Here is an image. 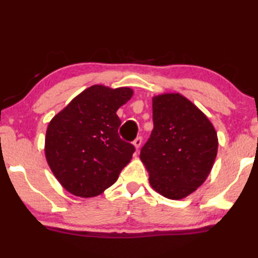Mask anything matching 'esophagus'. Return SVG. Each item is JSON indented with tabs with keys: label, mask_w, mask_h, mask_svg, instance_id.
I'll return each mask as SVG.
<instances>
[{
	"label": "esophagus",
	"mask_w": 258,
	"mask_h": 258,
	"mask_svg": "<svg viewBox=\"0 0 258 258\" xmlns=\"http://www.w3.org/2000/svg\"><path fill=\"white\" fill-rule=\"evenodd\" d=\"M141 143H143V138L141 137H138L136 140L133 141V145H134V147H136V150L138 151L140 148V146H141Z\"/></svg>",
	"instance_id": "obj_1"
}]
</instances>
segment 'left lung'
Instances as JSON below:
<instances>
[{
    "instance_id": "obj_1",
    "label": "left lung",
    "mask_w": 258,
    "mask_h": 258,
    "mask_svg": "<svg viewBox=\"0 0 258 258\" xmlns=\"http://www.w3.org/2000/svg\"><path fill=\"white\" fill-rule=\"evenodd\" d=\"M153 131L140 152L157 193L181 200L208 177L217 154V133L197 105L180 93L154 96Z\"/></svg>"
}]
</instances>
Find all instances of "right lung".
<instances>
[{
  "label": "right lung",
  "instance_id": "obj_1",
  "mask_svg": "<svg viewBox=\"0 0 258 258\" xmlns=\"http://www.w3.org/2000/svg\"><path fill=\"white\" fill-rule=\"evenodd\" d=\"M133 96L130 88L92 85L51 119L45 134V158L64 189L93 198L118 180L132 159L133 145L118 134V108Z\"/></svg>",
  "mask_w": 258,
  "mask_h": 258
}]
</instances>
